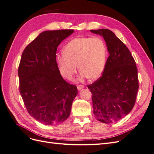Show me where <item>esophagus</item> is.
Returning a JSON list of instances; mask_svg holds the SVG:
<instances>
[{"label":"esophagus","mask_w":154,"mask_h":154,"mask_svg":"<svg viewBox=\"0 0 154 154\" xmlns=\"http://www.w3.org/2000/svg\"><path fill=\"white\" fill-rule=\"evenodd\" d=\"M84 88V85H78L77 86V88H78V91H80V90H82V89H83V88Z\"/></svg>","instance_id":"esophagus-1"}]
</instances>
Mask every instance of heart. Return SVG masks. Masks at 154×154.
Returning <instances> with one entry per match:
<instances>
[{
  "label": "heart",
  "mask_w": 154,
  "mask_h": 154,
  "mask_svg": "<svg viewBox=\"0 0 154 154\" xmlns=\"http://www.w3.org/2000/svg\"><path fill=\"white\" fill-rule=\"evenodd\" d=\"M64 52L56 57L60 73L71 80L81 70L80 80L88 77L99 78L103 72L106 63V49L105 43L99 37H77L66 44Z\"/></svg>",
  "instance_id": "b5f03b06"
}]
</instances>
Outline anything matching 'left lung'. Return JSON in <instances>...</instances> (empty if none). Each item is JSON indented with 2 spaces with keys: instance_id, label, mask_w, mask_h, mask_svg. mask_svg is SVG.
Segmentation results:
<instances>
[{
  "instance_id": "8db88e82",
  "label": "left lung",
  "mask_w": 154,
  "mask_h": 154,
  "mask_svg": "<svg viewBox=\"0 0 154 154\" xmlns=\"http://www.w3.org/2000/svg\"><path fill=\"white\" fill-rule=\"evenodd\" d=\"M91 32L103 36L109 53L102 76L87 85L92 93L93 113L99 122L112 123L127 116L136 103L137 69L128 48L112 31L101 29Z\"/></svg>"
}]
</instances>
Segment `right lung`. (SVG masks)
Listing matches in <instances>:
<instances>
[{
    "instance_id": "add662e5",
    "label": "right lung",
    "mask_w": 154,
    "mask_h": 154,
    "mask_svg": "<svg viewBox=\"0 0 154 154\" xmlns=\"http://www.w3.org/2000/svg\"><path fill=\"white\" fill-rule=\"evenodd\" d=\"M72 29L44 31L27 45L18 67L19 90L28 113L41 123L58 125L70 116L77 87L60 75L58 46Z\"/></svg>"
}]
</instances>
